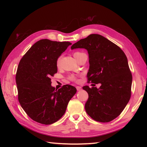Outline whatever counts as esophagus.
<instances>
[{
	"label": "esophagus",
	"mask_w": 147,
	"mask_h": 147,
	"mask_svg": "<svg viewBox=\"0 0 147 147\" xmlns=\"http://www.w3.org/2000/svg\"><path fill=\"white\" fill-rule=\"evenodd\" d=\"M76 88H77V91H80V90H82V87H81V86H77L76 87Z\"/></svg>",
	"instance_id": "34e87169"
}]
</instances>
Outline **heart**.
<instances>
[{"label": "heart", "mask_w": 147, "mask_h": 147, "mask_svg": "<svg viewBox=\"0 0 147 147\" xmlns=\"http://www.w3.org/2000/svg\"><path fill=\"white\" fill-rule=\"evenodd\" d=\"M82 53H80V52H75V53H74V56L75 57H75H77L78 56H79L80 55H81ZM61 56H60L58 59H57V66H59V64H60V63H61ZM69 78L70 79V80H76V78H75L74 76H73V75H72V76H70V77H69Z\"/></svg>", "instance_id": "1"}]
</instances>
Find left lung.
I'll return each instance as SVG.
<instances>
[{"instance_id":"left-lung-1","label":"left lung","mask_w":147,"mask_h":147,"mask_svg":"<svg viewBox=\"0 0 147 147\" xmlns=\"http://www.w3.org/2000/svg\"><path fill=\"white\" fill-rule=\"evenodd\" d=\"M77 48L88 51V80L100 84L99 88L83 87L89 96L86 112L95 121H112L121 114L131 97L132 77L127 57L119 47L99 34H91L71 47L72 50Z\"/></svg>"}]
</instances>
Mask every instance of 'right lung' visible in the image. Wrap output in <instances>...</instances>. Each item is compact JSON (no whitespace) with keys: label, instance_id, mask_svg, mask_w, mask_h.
Wrapping results in <instances>:
<instances>
[{"label":"right lung","instance_id":"1","mask_svg":"<svg viewBox=\"0 0 147 147\" xmlns=\"http://www.w3.org/2000/svg\"><path fill=\"white\" fill-rule=\"evenodd\" d=\"M69 42L42 39L30 48L21 59L16 75L18 100L28 116L43 124L56 122L65 112L77 89L65 84L59 90L50 77L57 72V60Z\"/></svg>","mask_w":147,"mask_h":147}]
</instances>
